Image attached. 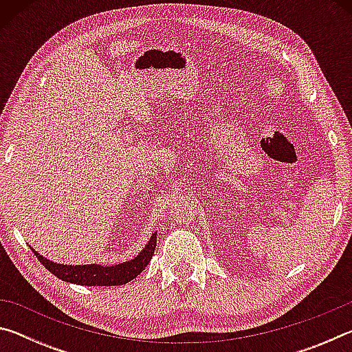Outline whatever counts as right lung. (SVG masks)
Here are the masks:
<instances>
[{"label":"right lung","instance_id":"obj_1","mask_svg":"<svg viewBox=\"0 0 352 352\" xmlns=\"http://www.w3.org/2000/svg\"><path fill=\"white\" fill-rule=\"evenodd\" d=\"M157 231L151 236L144 248L135 256V258L119 262L113 265H102V264H85V265H71V264H60L46 259L38 252L31 247L34 254L37 256L38 261L43 264L52 275H56L58 279L65 283L79 284V285H122L135 279L140 273L146 269L148 262H151L155 247H157Z\"/></svg>","mask_w":352,"mask_h":352}]
</instances>
